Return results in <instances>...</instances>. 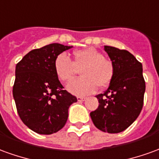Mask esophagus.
Instances as JSON below:
<instances>
[{"instance_id": "1", "label": "esophagus", "mask_w": 159, "mask_h": 159, "mask_svg": "<svg viewBox=\"0 0 159 159\" xmlns=\"http://www.w3.org/2000/svg\"><path fill=\"white\" fill-rule=\"evenodd\" d=\"M76 99H77V101H78V102H83V101H85V100H86V97H84V96H77Z\"/></svg>"}]
</instances>
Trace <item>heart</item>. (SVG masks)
<instances>
[{
	"instance_id": "1",
	"label": "heart",
	"mask_w": 159,
	"mask_h": 159,
	"mask_svg": "<svg viewBox=\"0 0 159 159\" xmlns=\"http://www.w3.org/2000/svg\"><path fill=\"white\" fill-rule=\"evenodd\" d=\"M82 76L69 83L68 90L76 95H86L94 93L98 86L107 87L114 75V65L110 59L94 47L76 50L74 52V62L65 53H61L54 61V70L62 82H70L78 70Z\"/></svg>"
}]
</instances>
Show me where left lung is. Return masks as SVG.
I'll list each match as a JSON object with an SVG mask.
<instances>
[{
  "label": "left lung",
  "mask_w": 159,
  "mask_h": 159,
  "mask_svg": "<svg viewBox=\"0 0 159 159\" xmlns=\"http://www.w3.org/2000/svg\"><path fill=\"white\" fill-rule=\"evenodd\" d=\"M105 52L114 65V75L103 94L96 95L99 107L90 113L99 130L118 134L138 118L143 107L145 91L142 64L128 51L105 45Z\"/></svg>",
  "instance_id": "1"
}]
</instances>
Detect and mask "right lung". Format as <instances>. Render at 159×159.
Listing matches in <instances>:
<instances>
[{
    "label": "right lung",
    "instance_id": "add662e5",
    "mask_svg": "<svg viewBox=\"0 0 159 159\" xmlns=\"http://www.w3.org/2000/svg\"><path fill=\"white\" fill-rule=\"evenodd\" d=\"M73 46L53 43L34 49L16 64L13 95L20 118L39 134H52L62 129L68 120V109L77 99L56 76L57 57Z\"/></svg>",
    "mask_w": 159,
    "mask_h": 159
}]
</instances>
